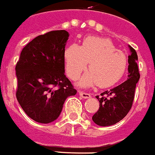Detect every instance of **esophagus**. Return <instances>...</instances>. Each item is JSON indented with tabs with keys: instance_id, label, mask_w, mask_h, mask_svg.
Here are the masks:
<instances>
[{
	"instance_id": "obj_1",
	"label": "esophagus",
	"mask_w": 155,
	"mask_h": 155,
	"mask_svg": "<svg viewBox=\"0 0 155 155\" xmlns=\"http://www.w3.org/2000/svg\"><path fill=\"white\" fill-rule=\"evenodd\" d=\"M78 93L79 94H80V96H81V97H83V98H89V97H90V94H88V93L83 92V91H80V90H78Z\"/></svg>"
}]
</instances>
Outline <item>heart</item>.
Instances as JSON below:
<instances>
[{
  "instance_id": "b5f03b06",
  "label": "heart",
  "mask_w": 155,
  "mask_h": 155,
  "mask_svg": "<svg viewBox=\"0 0 155 155\" xmlns=\"http://www.w3.org/2000/svg\"><path fill=\"white\" fill-rule=\"evenodd\" d=\"M65 70L68 76L76 80L87 66L78 84L81 87L97 83L100 87H108L119 80L127 68V58L107 38L88 37L81 46L72 44L64 54Z\"/></svg>"
}]
</instances>
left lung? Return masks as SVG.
I'll return each mask as SVG.
<instances>
[{"label":"left lung","instance_id":"8db88e82","mask_svg":"<svg viewBox=\"0 0 155 155\" xmlns=\"http://www.w3.org/2000/svg\"><path fill=\"white\" fill-rule=\"evenodd\" d=\"M131 54L128 57V78L110 91L97 96L99 110L92 117L94 123L101 127H109L123 119L132 107L136 84L140 78L138 72V55L135 49L129 45Z\"/></svg>","mask_w":155,"mask_h":155}]
</instances>
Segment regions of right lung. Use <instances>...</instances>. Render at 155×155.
<instances>
[{"mask_svg": "<svg viewBox=\"0 0 155 155\" xmlns=\"http://www.w3.org/2000/svg\"><path fill=\"white\" fill-rule=\"evenodd\" d=\"M69 33L50 31L38 36L23 48L16 65L20 106L40 123L55 121L68 97L77 94L65 75V47Z\"/></svg>", "mask_w": 155, "mask_h": 155, "instance_id": "obj_1", "label": "right lung"}]
</instances>
